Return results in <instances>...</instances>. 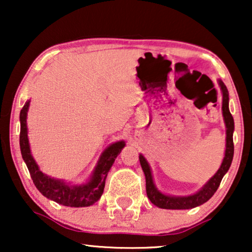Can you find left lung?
<instances>
[{
    "instance_id": "1",
    "label": "left lung",
    "mask_w": 252,
    "mask_h": 252,
    "mask_svg": "<svg viewBox=\"0 0 252 252\" xmlns=\"http://www.w3.org/2000/svg\"><path fill=\"white\" fill-rule=\"evenodd\" d=\"M220 88L222 92V115L226 124V151L225 157H223L222 164L218 172L210 179L204 187L201 190L196 192L191 196H186V197H172L161 194L160 191L157 190L155 187L153 177H151V171L149 164L146 160L142 155H140V163L142 166V170L146 175V190L147 196L150 199V202L154 205L158 206L160 209H168V210H184V209H192L196 206L208 202L210 198L215 195V192L218 189L220 182H221L223 175L229 170L230 164H232L233 156H234V143H233V132H234V119L233 116L230 115L228 108V91L226 86L223 85L221 80H219Z\"/></svg>"
}]
</instances>
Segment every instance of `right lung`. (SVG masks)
<instances>
[{
    "instance_id": "obj_1",
    "label": "right lung",
    "mask_w": 252,
    "mask_h": 252,
    "mask_svg": "<svg viewBox=\"0 0 252 252\" xmlns=\"http://www.w3.org/2000/svg\"><path fill=\"white\" fill-rule=\"evenodd\" d=\"M30 101L25 103L20 111V135L19 144L20 151L24 161L29 168L31 178L41 194L46 196L47 198L60 203L65 206H72V208H81V206L93 205L97 202L103 194L105 186V179L108 172L111 168L116 157L120 154V151L125 143L124 141L113 143L110 146L101 156L97 166L95 168L92 180L88 184L82 186H67L65 182H62L56 179H51L48 175L43 174L40 171L35 160L31 155L29 137H27V126H26V116L29 110Z\"/></svg>"
}]
</instances>
